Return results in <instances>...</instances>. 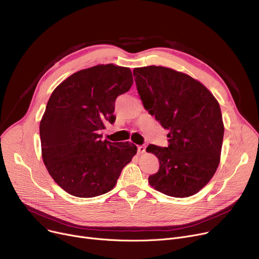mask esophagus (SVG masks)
Here are the masks:
<instances>
[{"label":"esophagus","instance_id":"obj_1","mask_svg":"<svg viewBox=\"0 0 259 259\" xmlns=\"http://www.w3.org/2000/svg\"><path fill=\"white\" fill-rule=\"evenodd\" d=\"M145 151H146V148H145V146H138V152H139L140 154L145 153Z\"/></svg>","mask_w":259,"mask_h":259}]
</instances>
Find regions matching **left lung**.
I'll use <instances>...</instances> for the list:
<instances>
[{
	"label": "left lung",
	"mask_w": 259,
	"mask_h": 259,
	"mask_svg": "<svg viewBox=\"0 0 259 259\" xmlns=\"http://www.w3.org/2000/svg\"><path fill=\"white\" fill-rule=\"evenodd\" d=\"M133 75L145 109L169 130L168 147L146 149L159 161L149 184L172 197L196 194L220 165L225 127L219 102L200 81L171 68H134Z\"/></svg>",
	"instance_id": "obj_1"
}]
</instances>
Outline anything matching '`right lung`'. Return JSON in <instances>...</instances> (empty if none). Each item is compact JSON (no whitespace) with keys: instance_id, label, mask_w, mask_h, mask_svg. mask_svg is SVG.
<instances>
[{"instance_id":"right-lung-1","label":"right lung","mask_w":259,"mask_h":259,"mask_svg":"<svg viewBox=\"0 0 259 259\" xmlns=\"http://www.w3.org/2000/svg\"><path fill=\"white\" fill-rule=\"evenodd\" d=\"M133 84L130 68L114 64L79 70L53 90L39 122L44 164L67 193L94 197L112 190L138 148L102 141L107 121L115 120L114 103Z\"/></svg>"}]
</instances>
